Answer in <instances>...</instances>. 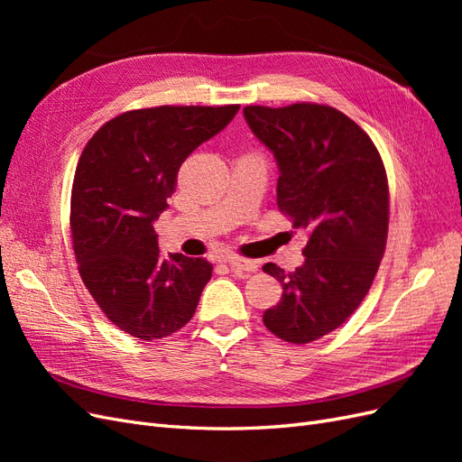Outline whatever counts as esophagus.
<instances>
[{
	"label": "esophagus",
	"mask_w": 462,
	"mask_h": 462,
	"mask_svg": "<svg viewBox=\"0 0 462 462\" xmlns=\"http://www.w3.org/2000/svg\"><path fill=\"white\" fill-rule=\"evenodd\" d=\"M227 263H229V268L233 270V272H248V273H254L256 270H258V262H254V260H245V258H229L227 260Z\"/></svg>",
	"instance_id": "obj_1"
}]
</instances>
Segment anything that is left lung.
Listing matches in <instances>:
<instances>
[{
    "mask_svg": "<svg viewBox=\"0 0 462 462\" xmlns=\"http://www.w3.org/2000/svg\"><path fill=\"white\" fill-rule=\"evenodd\" d=\"M250 131L277 162V206L310 231L295 272L265 263L282 300L263 312L279 339L302 345L337 329L365 300L385 253L389 189L370 136L318 104L246 106Z\"/></svg>",
    "mask_w": 462,
    "mask_h": 462,
    "instance_id": "1",
    "label": "left lung"
}]
</instances>
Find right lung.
Masks as SVG:
<instances>
[{"label": "right lung", "instance_id": "obj_1", "mask_svg": "<svg viewBox=\"0 0 462 462\" xmlns=\"http://www.w3.org/2000/svg\"><path fill=\"white\" fill-rule=\"evenodd\" d=\"M239 106H160L107 121L82 150L71 194L79 272L109 321L153 341L194 316L212 263L163 258L153 221L165 212L179 167L223 131Z\"/></svg>", "mask_w": 462, "mask_h": 462}]
</instances>
